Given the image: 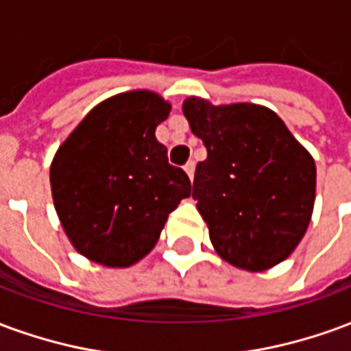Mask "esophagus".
I'll return each mask as SVG.
<instances>
[{
  "label": "esophagus",
  "mask_w": 351,
  "mask_h": 351,
  "mask_svg": "<svg viewBox=\"0 0 351 351\" xmlns=\"http://www.w3.org/2000/svg\"><path fill=\"white\" fill-rule=\"evenodd\" d=\"M184 171H186V175L190 176V180L193 178V171H195V163L193 161H188L186 165H184Z\"/></svg>",
  "instance_id": "1"
}]
</instances>
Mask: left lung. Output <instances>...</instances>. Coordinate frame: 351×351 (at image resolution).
Segmentation results:
<instances>
[{"label": "left lung", "mask_w": 351, "mask_h": 351, "mask_svg": "<svg viewBox=\"0 0 351 351\" xmlns=\"http://www.w3.org/2000/svg\"><path fill=\"white\" fill-rule=\"evenodd\" d=\"M182 112L203 141L193 199L214 250L237 269L261 272L287 259L308 229L316 163L274 110L186 97Z\"/></svg>", "instance_id": "1"}]
</instances>
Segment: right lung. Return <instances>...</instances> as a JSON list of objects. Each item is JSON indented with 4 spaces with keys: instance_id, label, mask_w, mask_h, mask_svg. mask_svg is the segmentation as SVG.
<instances>
[{
    "instance_id": "1",
    "label": "right lung",
    "mask_w": 351,
    "mask_h": 351,
    "mask_svg": "<svg viewBox=\"0 0 351 351\" xmlns=\"http://www.w3.org/2000/svg\"><path fill=\"white\" fill-rule=\"evenodd\" d=\"M171 103L150 90L116 93L88 112L50 163V188L73 248L110 269L148 256L169 214L191 195L156 128Z\"/></svg>"
}]
</instances>
